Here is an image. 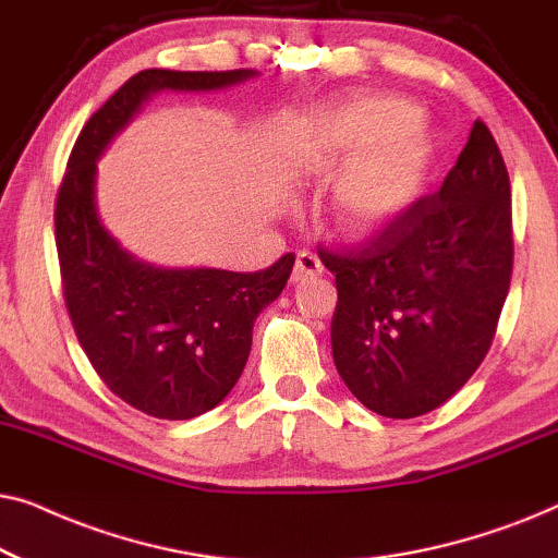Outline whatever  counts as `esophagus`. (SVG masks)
Listing matches in <instances>:
<instances>
[{
	"instance_id": "34e87169",
	"label": "esophagus",
	"mask_w": 558,
	"mask_h": 558,
	"mask_svg": "<svg viewBox=\"0 0 558 558\" xmlns=\"http://www.w3.org/2000/svg\"><path fill=\"white\" fill-rule=\"evenodd\" d=\"M323 277V264H319V258L312 254V251H302V254H296V262H294V269H292V284H307V281Z\"/></svg>"
}]
</instances>
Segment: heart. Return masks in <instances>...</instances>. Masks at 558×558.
Here are the masks:
<instances>
[{
    "mask_svg": "<svg viewBox=\"0 0 558 558\" xmlns=\"http://www.w3.org/2000/svg\"><path fill=\"white\" fill-rule=\"evenodd\" d=\"M414 117V109L396 98H355L325 113L310 132L302 149L310 172L327 174L354 162L332 197L342 231H378L422 195L432 142Z\"/></svg>",
    "mask_w": 558,
    "mask_h": 558,
    "instance_id": "1",
    "label": "heart"
}]
</instances>
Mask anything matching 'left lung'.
Masks as SVG:
<instances>
[{"mask_svg":"<svg viewBox=\"0 0 558 558\" xmlns=\"http://www.w3.org/2000/svg\"><path fill=\"white\" fill-rule=\"evenodd\" d=\"M335 274L332 357L363 407L429 414L485 361L513 274L506 162L483 121L437 193L368 241L317 248Z\"/></svg>","mask_w":558,"mask_h":558,"instance_id":"left-lung-1","label":"left lung"}]
</instances>
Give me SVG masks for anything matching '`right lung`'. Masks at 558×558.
<instances>
[{"instance_id": "add662e5", "label": "right lung", "mask_w": 558, "mask_h": 558, "mask_svg": "<svg viewBox=\"0 0 558 558\" xmlns=\"http://www.w3.org/2000/svg\"><path fill=\"white\" fill-rule=\"evenodd\" d=\"M254 71H142L81 129L58 187L56 246L73 330L121 401L157 418L201 416L231 393L254 319L287 287L294 254L269 269H157L126 254L96 210V159L151 94L233 86Z\"/></svg>"}]
</instances>
